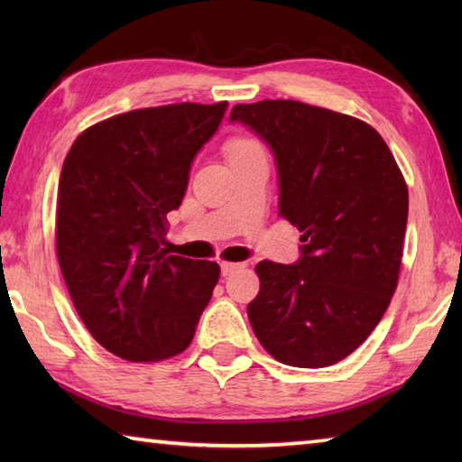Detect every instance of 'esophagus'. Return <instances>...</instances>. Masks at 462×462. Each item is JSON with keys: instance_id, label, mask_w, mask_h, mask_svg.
<instances>
[{"instance_id": "1", "label": "esophagus", "mask_w": 462, "mask_h": 462, "mask_svg": "<svg viewBox=\"0 0 462 462\" xmlns=\"http://www.w3.org/2000/svg\"><path fill=\"white\" fill-rule=\"evenodd\" d=\"M242 268V263H232V262H222L220 263V273H222V278H228V276H232L234 272H238Z\"/></svg>"}]
</instances>
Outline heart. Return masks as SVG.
Masks as SVG:
<instances>
[{
    "label": "heart",
    "instance_id": "1",
    "mask_svg": "<svg viewBox=\"0 0 462 462\" xmlns=\"http://www.w3.org/2000/svg\"><path fill=\"white\" fill-rule=\"evenodd\" d=\"M254 149H260V146L248 139H234L226 144V154H228V159H234V156L244 154V152L254 151Z\"/></svg>",
    "mask_w": 462,
    "mask_h": 462
}]
</instances>
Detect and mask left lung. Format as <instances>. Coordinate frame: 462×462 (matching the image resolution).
Listing matches in <instances>:
<instances>
[{"instance_id": "left-lung-1", "label": "left lung", "mask_w": 462, "mask_h": 462, "mask_svg": "<svg viewBox=\"0 0 462 462\" xmlns=\"http://www.w3.org/2000/svg\"><path fill=\"white\" fill-rule=\"evenodd\" d=\"M276 161L280 216L301 232L300 260L256 266V337L293 367H328L377 328L397 288L409 192L381 134L300 101L236 105Z\"/></svg>"}]
</instances>
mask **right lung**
Returning a JSON list of instances; mask_svg holds the SVG:
<instances>
[{
    "mask_svg": "<svg viewBox=\"0 0 462 462\" xmlns=\"http://www.w3.org/2000/svg\"><path fill=\"white\" fill-rule=\"evenodd\" d=\"M228 103H179L111 116L77 136L57 194V258L85 328L126 361L190 346L220 278L216 262L172 256L166 214Z\"/></svg>",
    "mask_w": 462,
    "mask_h": 462,
    "instance_id": "obj_1",
    "label": "right lung"
}]
</instances>
